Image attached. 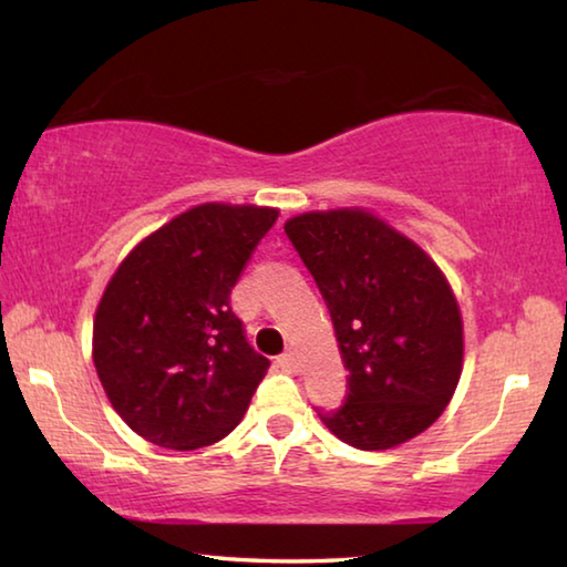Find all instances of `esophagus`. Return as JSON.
<instances>
[{
	"instance_id": "esophagus-1",
	"label": "esophagus",
	"mask_w": 567,
	"mask_h": 567,
	"mask_svg": "<svg viewBox=\"0 0 567 567\" xmlns=\"http://www.w3.org/2000/svg\"><path fill=\"white\" fill-rule=\"evenodd\" d=\"M277 364H280V368L287 372H297L300 370V358H297L292 350H287L280 354V358H277Z\"/></svg>"
}]
</instances>
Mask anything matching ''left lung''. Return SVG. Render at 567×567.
<instances>
[{"label": "left lung", "mask_w": 567, "mask_h": 567, "mask_svg": "<svg viewBox=\"0 0 567 567\" xmlns=\"http://www.w3.org/2000/svg\"><path fill=\"white\" fill-rule=\"evenodd\" d=\"M328 305L348 368L342 408L320 412L358 450L408 443L443 415L463 372V318L425 249L368 209L285 223Z\"/></svg>", "instance_id": "1"}]
</instances>
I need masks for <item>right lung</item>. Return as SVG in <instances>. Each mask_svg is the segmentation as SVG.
<instances>
[{
  "label": "right lung",
  "instance_id": "obj_1",
  "mask_svg": "<svg viewBox=\"0 0 567 567\" xmlns=\"http://www.w3.org/2000/svg\"><path fill=\"white\" fill-rule=\"evenodd\" d=\"M275 207L207 203L169 219L124 257L94 315L92 360L134 433L197 450L233 433L270 360L229 307Z\"/></svg>",
  "mask_w": 567,
  "mask_h": 567
}]
</instances>
